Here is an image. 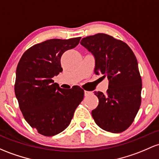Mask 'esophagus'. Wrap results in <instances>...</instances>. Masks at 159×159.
<instances>
[{
	"mask_svg": "<svg viewBox=\"0 0 159 159\" xmlns=\"http://www.w3.org/2000/svg\"><path fill=\"white\" fill-rule=\"evenodd\" d=\"M90 94H91V92L87 91V90H84V95L85 96H88V95H90Z\"/></svg>",
	"mask_w": 159,
	"mask_h": 159,
	"instance_id": "1",
	"label": "esophagus"
}]
</instances>
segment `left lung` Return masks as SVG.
I'll use <instances>...</instances> for the list:
<instances>
[{
	"instance_id": "left-lung-1",
	"label": "left lung",
	"mask_w": 159,
	"mask_h": 159,
	"mask_svg": "<svg viewBox=\"0 0 159 159\" xmlns=\"http://www.w3.org/2000/svg\"><path fill=\"white\" fill-rule=\"evenodd\" d=\"M81 44L95 57L94 73L109 79L106 94L95 91L99 104L92 111L94 121L106 131L123 132L133 123L141 104L137 58L126 43L103 33L84 38Z\"/></svg>"
}]
</instances>
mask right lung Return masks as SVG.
Here are the masks:
<instances>
[{"instance_id":"add662e5","label":"right lung","mask_w":159,"mask_h":159,"mask_svg":"<svg viewBox=\"0 0 159 159\" xmlns=\"http://www.w3.org/2000/svg\"><path fill=\"white\" fill-rule=\"evenodd\" d=\"M80 40L81 37L50 39L34 44L17 66L14 90L20 110L31 128L46 137L63 131L83 100L82 88L65 90L52 79L62 71V54L75 48Z\"/></svg>"}]
</instances>
